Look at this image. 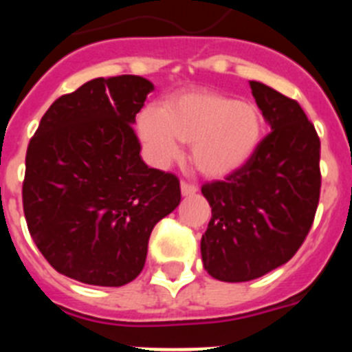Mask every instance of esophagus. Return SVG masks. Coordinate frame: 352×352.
I'll use <instances>...</instances> for the list:
<instances>
[{
    "label": "esophagus",
    "mask_w": 352,
    "mask_h": 352,
    "mask_svg": "<svg viewBox=\"0 0 352 352\" xmlns=\"http://www.w3.org/2000/svg\"><path fill=\"white\" fill-rule=\"evenodd\" d=\"M195 192H197V186L195 185H192V183H186V182L182 183V195L188 197V195H194Z\"/></svg>",
    "instance_id": "1"
}]
</instances>
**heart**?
Here are the masks:
<instances>
[{
    "label": "heart",
    "mask_w": 352,
    "mask_h": 352,
    "mask_svg": "<svg viewBox=\"0 0 352 352\" xmlns=\"http://www.w3.org/2000/svg\"><path fill=\"white\" fill-rule=\"evenodd\" d=\"M138 130L149 158L164 166L190 144L195 169L208 178H226L254 158L264 135V120L252 102L236 100L213 89L176 95L164 109L146 107Z\"/></svg>",
    "instance_id": "obj_1"
}]
</instances>
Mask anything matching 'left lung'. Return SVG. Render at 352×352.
Listing matches in <instances>:
<instances>
[{
    "label": "left lung",
    "instance_id": "1",
    "mask_svg": "<svg viewBox=\"0 0 352 352\" xmlns=\"http://www.w3.org/2000/svg\"><path fill=\"white\" fill-rule=\"evenodd\" d=\"M272 132L247 166L201 188L211 220L201 239L204 270L248 282L287 263L309 234L319 204L321 141L296 100L250 80Z\"/></svg>",
    "mask_w": 352,
    "mask_h": 352
}]
</instances>
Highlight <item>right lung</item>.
<instances>
[{
  "mask_svg": "<svg viewBox=\"0 0 352 352\" xmlns=\"http://www.w3.org/2000/svg\"><path fill=\"white\" fill-rule=\"evenodd\" d=\"M153 84L98 77L60 96L26 153L30 234L56 272L120 287L142 272L149 234L182 201L174 174L151 169L132 125Z\"/></svg>",
  "mask_w": 352,
  "mask_h": 352,
  "instance_id": "obj_1",
  "label": "right lung"
}]
</instances>
